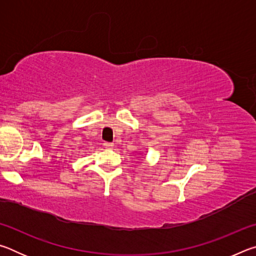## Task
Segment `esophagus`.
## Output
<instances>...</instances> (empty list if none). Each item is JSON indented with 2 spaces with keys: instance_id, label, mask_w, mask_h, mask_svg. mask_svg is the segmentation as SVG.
<instances>
[{
  "instance_id": "obj_1",
  "label": "esophagus",
  "mask_w": 256,
  "mask_h": 256,
  "mask_svg": "<svg viewBox=\"0 0 256 256\" xmlns=\"http://www.w3.org/2000/svg\"><path fill=\"white\" fill-rule=\"evenodd\" d=\"M104 146H105V148H107V149H110V148H112V146H114V144H112V142H104Z\"/></svg>"
}]
</instances>
